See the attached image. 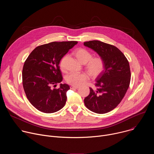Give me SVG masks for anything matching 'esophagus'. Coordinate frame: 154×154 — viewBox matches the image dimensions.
<instances>
[{
  "instance_id": "esophagus-1",
  "label": "esophagus",
  "mask_w": 154,
  "mask_h": 154,
  "mask_svg": "<svg viewBox=\"0 0 154 154\" xmlns=\"http://www.w3.org/2000/svg\"><path fill=\"white\" fill-rule=\"evenodd\" d=\"M79 88V86H73V85H71V86H70V88L71 89H77V88Z\"/></svg>"
}]
</instances>
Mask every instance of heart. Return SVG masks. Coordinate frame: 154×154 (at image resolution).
<instances>
[{
  "label": "heart",
  "mask_w": 154,
  "mask_h": 154,
  "mask_svg": "<svg viewBox=\"0 0 154 154\" xmlns=\"http://www.w3.org/2000/svg\"><path fill=\"white\" fill-rule=\"evenodd\" d=\"M75 56L82 63L86 64V68L93 77L99 76L104 70L105 63L103 60L100 57H93V54L83 48H80L75 51ZM67 55L62 57L60 61V67L62 71L65 69V61ZM89 79V75L85 72H71L66 77L67 82L74 86H81Z\"/></svg>",
  "instance_id": "obj_1"
}]
</instances>
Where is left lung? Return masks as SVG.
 I'll return each mask as SVG.
<instances>
[{
    "label": "left lung",
    "instance_id": "obj_1",
    "mask_svg": "<svg viewBox=\"0 0 154 154\" xmlns=\"http://www.w3.org/2000/svg\"><path fill=\"white\" fill-rule=\"evenodd\" d=\"M83 44L97 52L105 63L103 71L96 79L97 89L90 88L84 103L91 112L104 114L118 105L128 88L131 77L129 63L123 53L113 45L97 40Z\"/></svg>",
    "mask_w": 154,
    "mask_h": 154
}]
</instances>
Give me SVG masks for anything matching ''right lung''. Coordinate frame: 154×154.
Wrapping results in <instances>:
<instances>
[{
  "label": "right lung",
  "mask_w": 154,
  "mask_h": 154,
  "mask_svg": "<svg viewBox=\"0 0 154 154\" xmlns=\"http://www.w3.org/2000/svg\"><path fill=\"white\" fill-rule=\"evenodd\" d=\"M77 41L52 42L36 47L26 60L23 69V84L26 96L39 111L52 113L61 109L66 102L67 84L57 86L63 77L59 64L61 59Z\"/></svg>",
  "instance_id": "right-lung-1"
}]
</instances>
